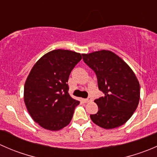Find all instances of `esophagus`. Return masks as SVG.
Returning <instances> with one entry per match:
<instances>
[{"mask_svg":"<svg viewBox=\"0 0 157 157\" xmlns=\"http://www.w3.org/2000/svg\"><path fill=\"white\" fill-rule=\"evenodd\" d=\"M90 101H91V99H90V98H88V99H83V102H84V103H87Z\"/></svg>","mask_w":157,"mask_h":157,"instance_id":"34e87169","label":"esophagus"}]
</instances>
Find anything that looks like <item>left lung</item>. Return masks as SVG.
<instances>
[{"mask_svg":"<svg viewBox=\"0 0 157 157\" xmlns=\"http://www.w3.org/2000/svg\"><path fill=\"white\" fill-rule=\"evenodd\" d=\"M83 61L96 74L104 96L94 101L98 112L90 115L99 127L112 129L124 124L140 100V83L134 71L119 56L108 50L83 54Z\"/></svg>","mask_w":157,"mask_h":157,"instance_id":"left-lung-1","label":"left lung"}]
</instances>
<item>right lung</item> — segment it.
<instances>
[{"label":"right lung","mask_w":157,"mask_h":157,"mask_svg":"<svg viewBox=\"0 0 157 157\" xmlns=\"http://www.w3.org/2000/svg\"><path fill=\"white\" fill-rule=\"evenodd\" d=\"M82 59L80 53L57 49L44 55L33 67L24 86V102L41 127L58 131L71 122L80 102L68 93L70 74Z\"/></svg>","instance_id":"obj_1"}]
</instances>
